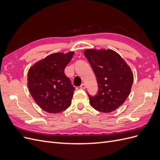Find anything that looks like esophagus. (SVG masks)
Masks as SVG:
<instances>
[{
    "label": "esophagus",
    "mask_w": 160,
    "mask_h": 160,
    "mask_svg": "<svg viewBox=\"0 0 160 160\" xmlns=\"http://www.w3.org/2000/svg\"><path fill=\"white\" fill-rule=\"evenodd\" d=\"M80 88L81 89H85L86 88V85L85 83H82L80 86Z\"/></svg>",
    "instance_id": "esophagus-1"
}]
</instances>
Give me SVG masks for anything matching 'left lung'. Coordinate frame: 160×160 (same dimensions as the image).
Returning <instances> with one entry per match:
<instances>
[{"instance_id":"8db88e82","label":"left lung","mask_w":160,"mask_h":160,"mask_svg":"<svg viewBox=\"0 0 160 160\" xmlns=\"http://www.w3.org/2000/svg\"><path fill=\"white\" fill-rule=\"evenodd\" d=\"M84 55L98 83L97 95L88 94L91 107L103 113L117 109L126 100L132 89L133 75L129 66L111 49H87Z\"/></svg>"}]
</instances>
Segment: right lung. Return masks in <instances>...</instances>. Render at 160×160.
Returning a JSON list of instances; mask_svg holds the SVG:
<instances>
[{"mask_svg":"<svg viewBox=\"0 0 160 160\" xmlns=\"http://www.w3.org/2000/svg\"><path fill=\"white\" fill-rule=\"evenodd\" d=\"M74 52L53 53L28 71L27 85L33 99L46 112L59 113L68 108L75 88L65 74V68Z\"/></svg>","mask_w":160,"mask_h":160,"instance_id":"obj_1","label":"right lung"}]
</instances>
